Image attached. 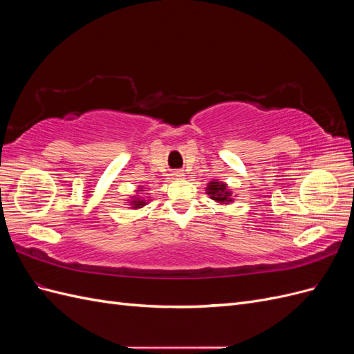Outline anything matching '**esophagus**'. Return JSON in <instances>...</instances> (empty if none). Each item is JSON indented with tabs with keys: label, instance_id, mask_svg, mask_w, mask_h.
Listing matches in <instances>:
<instances>
[{
	"label": "esophagus",
	"instance_id": "obj_1",
	"mask_svg": "<svg viewBox=\"0 0 354 354\" xmlns=\"http://www.w3.org/2000/svg\"><path fill=\"white\" fill-rule=\"evenodd\" d=\"M173 176L174 177H183V171H174Z\"/></svg>",
	"mask_w": 354,
	"mask_h": 354
}]
</instances>
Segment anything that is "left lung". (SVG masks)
I'll use <instances>...</instances> for the list:
<instances>
[{"mask_svg": "<svg viewBox=\"0 0 354 354\" xmlns=\"http://www.w3.org/2000/svg\"><path fill=\"white\" fill-rule=\"evenodd\" d=\"M208 195H211V198L214 201L217 202H221V203H226V202H230V194L226 189V185L224 183H218V181H211V183L208 185Z\"/></svg>", "mask_w": 354, "mask_h": 354, "instance_id": "obj_1", "label": "left lung"}]
</instances>
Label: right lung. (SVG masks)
Masks as SVG:
<instances>
[{
	"instance_id": "obj_1",
	"label": "right lung",
	"mask_w": 354,
	"mask_h": 354,
	"mask_svg": "<svg viewBox=\"0 0 354 354\" xmlns=\"http://www.w3.org/2000/svg\"><path fill=\"white\" fill-rule=\"evenodd\" d=\"M145 201H140V199H136V201H131V205L134 207V208H140V207H143L145 205Z\"/></svg>"
}]
</instances>
